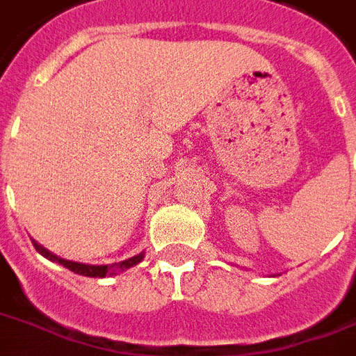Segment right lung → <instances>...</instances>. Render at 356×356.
I'll return each instance as SVG.
<instances>
[{"instance_id": "add662e5", "label": "right lung", "mask_w": 356, "mask_h": 356, "mask_svg": "<svg viewBox=\"0 0 356 356\" xmlns=\"http://www.w3.org/2000/svg\"><path fill=\"white\" fill-rule=\"evenodd\" d=\"M32 244H34L35 250H38V252H40L43 257H47L49 261L59 262V264L65 266V268H68V270L74 271V273L85 275V277H104V275L119 273V271H124L127 268H132V266L139 264V262L143 261V255H145V253H139V255L132 257V259H128V261L118 262V264H112V266H88V264H79V262H72V261H65V259H59V257H56L54 253H50L49 250H44L43 246H40V244L35 243V241H32Z\"/></svg>"}]
</instances>
